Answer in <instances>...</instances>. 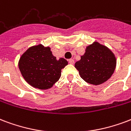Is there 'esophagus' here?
<instances>
[{
    "label": "esophagus",
    "instance_id": "1",
    "mask_svg": "<svg viewBox=\"0 0 131 131\" xmlns=\"http://www.w3.org/2000/svg\"><path fill=\"white\" fill-rule=\"evenodd\" d=\"M69 63L71 64H74V60L73 59H69Z\"/></svg>",
    "mask_w": 131,
    "mask_h": 131
}]
</instances>
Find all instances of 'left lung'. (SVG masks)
I'll return each mask as SVG.
<instances>
[{
  "label": "left lung",
  "instance_id": "1",
  "mask_svg": "<svg viewBox=\"0 0 131 131\" xmlns=\"http://www.w3.org/2000/svg\"><path fill=\"white\" fill-rule=\"evenodd\" d=\"M116 64V58L111 50L95 41L86 47L85 53L75 63V67L86 82L100 85L112 76Z\"/></svg>",
  "mask_w": 131,
  "mask_h": 131
}]
</instances>
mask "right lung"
<instances>
[{"mask_svg": "<svg viewBox=\"0 0 131 131\" xmlns=\"http://www.w3.org/2000/svg\"><path fill=\"white\" fill-rule=\"evenodd\" d=\"M68 64L65 59L56 60L49 47L41 44L28 49L18 61V67L25 81L33 87L47 90L61 76V70Z\"/></svg>", "mask_w": 131, "mask_h": 131, "instance_id": "add662e5", "label": "right lung"}]
</instances>
